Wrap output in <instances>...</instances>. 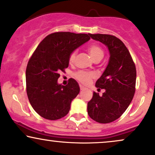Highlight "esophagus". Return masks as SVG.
<instances>
[{"label": "esophagus", "mask_w": 155, "mask_h": 155, "mask_svg": "<svg viewBox=\"0 0 155 155\" xmlns=\"http://www.w3.org/2000/svg\"><path fill=\"white\" fill-rule=\"evenodd\" d=\"M80 89H81V91H83V90H84L85 89V87H83V86H80Z\"/></svg>", "instance_id": "1"}]
</instances>
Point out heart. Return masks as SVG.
Wrapping results in <instances>:
<instances>
[{
  "instance_id": "b5f03b06",
  "label": "heart",
  "mask_w": 155,
  "mask_h": 155,
  "mask_svg": "<svg viewBox=\"0 0 155 155\" xmlns=\"http://www.w3.org/2000/svg\"><path fill=\"white\" fill-rule=\"evenodd\" d=\"M88 51L91 58L93 61H97V60H101L103 58L104 52L103 50L99 45H92L88 48ZM76 52L74 51L71 54L69 58V61L71 63L74 62V59L76 58ZM76 78L78 80H79L81 82L84 84H87L90 81V80L94 76L92 73H88L85 71H79L76 74Z\"/></svg>"
}]
</instances>
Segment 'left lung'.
Segmentation results:
<instances>
[{"instance_id":"1","label":"left lung","mask_w":155,"mask_h":155,"mask_svg":"<svg viewBox=\"0 0 155 155\" xmlns=\"http://www.w3.org/2000/svg\"><path fill=\"white\" fill-rule=\"evenodd\" d=\"M89 35L105 45L110 58L105 70L95 83L96 87L105 92L102 96L93 92L92 100L87 103V112L94 120L107 124L120 118L132 101L137 71L129 51L120 40L110 35Z\"/></svg>"}]
</instances>
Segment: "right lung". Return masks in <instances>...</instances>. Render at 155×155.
Segmentation results:
<instances>
[{
    "label": "right lung",
    "mask_w": 155,
    "mask_h": 155,
    "mask_svg": "<svg viewBox=\"0 0 155 155\" xmlns=\"http://www.w3.org/2000/svg\"><path fill=\"white\" fill-rule=\"evenodd\" d=\"M89 40V34L53 33L31 55L26 70L27 93L31 107L42 118L58 120L69 112L80 87L74 79L66 86L58 83L59 72L68 68L71 54Z\"/></svg>",
    "instance_id": "add662e5"
}]
</instances>
